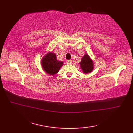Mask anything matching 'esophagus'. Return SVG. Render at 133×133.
Returning <instances> with one entry per match:
<instances>
[{"instance_id":"34e87169","label":"esophagus","mask_w":133,"mask_h":133,"mask_svg":"<svg viewBox=\"0 0 133 133\" xmlns=\"http://www.w3.org/2000/svg\"><path fill=\"white\" fill-rule=\"evenodd\" d=\"M67 64H72V61H71V60H68V61H67Z\"/></svg>"}]
</instances>
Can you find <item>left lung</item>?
<instances>
[{"mask_svg": "<svg viewBox=\"0 0 133 133\" xmlns=\"http://www.w3.org/2000/svg\"><path fill=\"white\" fill-rule=\"evenodd\" d=\"M79 64L82 70L85 74L91 72L94 69L93 62L87 54H85L82 58L81 62Z\"/></svg>", "mask_w": 133, "mask_h": 133, "instance_id": "1", "label": "left lung"}]
</instances>
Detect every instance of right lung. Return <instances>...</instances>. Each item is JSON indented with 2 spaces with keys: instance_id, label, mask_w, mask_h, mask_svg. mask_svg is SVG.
<instances>
[{
  "instance_id": "1",
  "label": "right lung",
  "mask_w": 133,
  "mask_h": 133,
  "mask_svg": "<svg viewBox=\"0 0 133 133\" xmlns=\"http://www.w3.org/2000/svg\"><path fill=\"white\" fill-rule=\"evenodd\" d=\"M63 64V62L58 61L56 55L51 52H48L41 61V65L44 71L51 75L58 73Z\"/></svg>"
}]
</instances>
